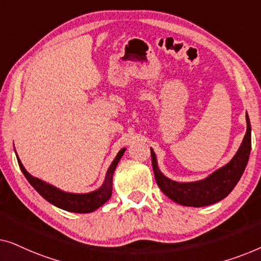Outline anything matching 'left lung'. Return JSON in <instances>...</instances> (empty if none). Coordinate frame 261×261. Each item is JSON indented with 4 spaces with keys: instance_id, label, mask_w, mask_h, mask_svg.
Returning <instances> with one entry per match:
<instances>
[{
    "instance_id": "8db88e82",
    "label": "left lung",
    "mask_w": 261,
    "mask_h": 261,
    "mask_svg": "<svg viewBox=\"0 0 261 261\" xmlns=\"http://www.w3.org/2000/svg\"><path fill=\"white\" fill-rule=\"evenodd\" d=\"M246 120H247V130L233 159L205 179L192 181V183H178L169 179L160 172L156 165L155 154L151 148L153 172L160 190L178 204L187 206L210 205L227 197L244 173L251 153V122L247 114H246Z\"/></svg>"
}]
</instances>
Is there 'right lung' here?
<instances>
[{
	"label": "right lung",
	"mask_w": 261,
	"mask_h": 261,
	"mask_svg": "<svg viewBox=\"0 0 261 261\" xmlns=\"http://www.w3.org/2000/svg\"><path fill=\"white\" fill-rule=\"evenodd\" d=\"M124 149L126 148H122L119 153H117L116 158L114 159L112 165H110L108 169L106 180L102 187L99 188L98 190L89 192V194H70V192H64L62 190H59V189L52 187V185L45 183V181L38 179V178H34L27 172L22 164H21L19 156H16V158L24 177L27 178V180L30 181L32 187H33L46 201H48L49 203H52L53 205L58 206L60 209L66 210V212L85 214L94 212V210L105 204V203L110 198L113 190L114 171H115V167L117 165V163L120 162L121 156L123 155Z\"/></svg>",
	"instance_id": "right-lung-1"
}]
</instances>
